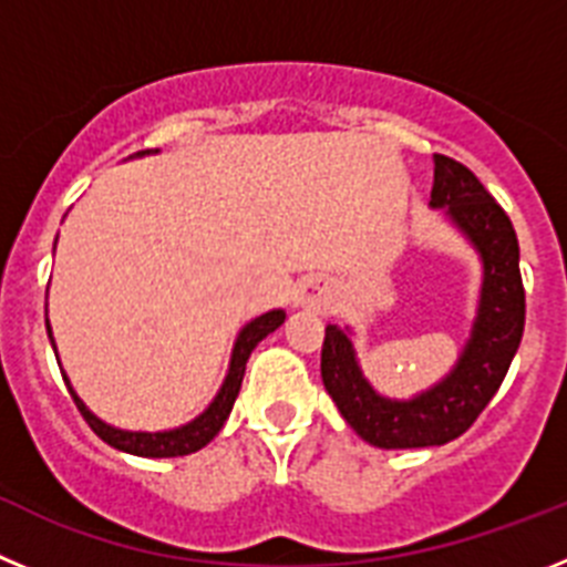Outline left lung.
<instances>
[{
	"label": "left lung",
	"mask_w": 567,
	"mask_h": 567,
	"mask_svg": "<svg viewBox=\"0 0 567 567\" xmlns=\"http://www.w3.org/2000/svg\"><path fill=\"white\" fill-rule=\"evenodd\" d=\"M432 207H445L452 221L483 255V298L474 332L457 369L432 392L409 403L385 400L365 383L352 343L327 327L320 349V378L346 423L378 449H425L468 432L503 385L525 329V289L519 244L505 209L465 164L434 153Z\"/></svg>",
	"instance_id": "1"
}]
</instances>
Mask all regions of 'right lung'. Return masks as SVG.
<instances>
[{
    "label": "right lung",
    "instance_id": "right-lung-1",
    "mask_svg": "<svg viewBox=\"0 0 567 567\" xmlns=\"http://www.w3.org/2000/svg\"><path fill=\"white\" fill-rule=\"evenodd\" d=\"M284 318H287L284 309H272V312L260 315V318H255L252 323H247V327L240 329L233 349V363H229V374L227 380H224L221 392H218V398L213 400V405H209L202 417L193 420V423L184 425V429H175V432H155V434L122 432V429H113V425L93 417V414L84 409L82 400L76 398V392L70 389L73 403L79 405V412H82V417L87 420L90 429H93L104 443L118 449V452L135 454V457H184V454L198 452V449H204L215 434L221 432L224 420H227L229 412H233V403L240 392V380H244V369H247V360L249 354H252V349L260 343V340L267 338L269 332H275V329L284 323Z\"/></svg>",
    "mask_w": 567,
    "mask_h": 567
}]
</instances>
